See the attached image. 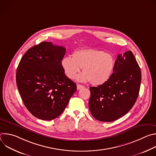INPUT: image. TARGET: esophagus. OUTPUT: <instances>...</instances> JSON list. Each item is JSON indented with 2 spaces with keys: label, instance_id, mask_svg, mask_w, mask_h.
Wrapping results in <instances>:
<instances>
[{
  "label": "esophagus",
  "instance_id": "obj_1",
  "mask_svg": "<svg viewBox=\"0 0 156 156\" xmlns=\"http://www.w3.org/2000/svg\"><path fill=\"white\" fill-rule=\"evenodd\" d=\"M84 86H83V85H81V84H77V90H81V89H83V88H84Z\"/></svg>",
  "mask_w": 156,
  "mask_h": 156
}]
</instances>
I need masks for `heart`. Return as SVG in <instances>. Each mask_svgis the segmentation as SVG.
Listing matches in <instances>:
<instances>
[{"mask_svg": "<svg viewBox=\"0 0 156 156\" xmlns=\"http://www.w3.org/2000/svg\"><path fill=\"white\" fill-rule=\"evenodd\" d=\"M114 57L104 51L83 49L74 51L72 58L64 57L62 60V68L68 78L75 79L82 68L83 73L79 77L81 81H89L94 86L107 82L112 76L115 66Z\"/></svg>", "mask_w": 156, "mask_h": 156, "instance_id": "1", "label": "heart"}]
</instances>
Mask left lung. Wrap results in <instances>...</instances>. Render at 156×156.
<instances>
[{"instance_id":"left-lung-1","label":"left lung","mask_w":156,"mask_h":156,"mask_svg":"<svg viewBox=\"0 0 156 156\" xmlns=\"http://www.w3.org/2000/svg\"><path fill=\"white\" fill-rule=\"evenodd\" d=\"M141 78V70L132 52L118 55L109 80L90 87L89 107L92 115L98 120L110 122L126 114L138 97Z\"/></svg>"}]
</instances>
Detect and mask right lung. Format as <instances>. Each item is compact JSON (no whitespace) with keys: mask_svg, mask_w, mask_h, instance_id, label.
<instances>
[{"mask_svg":"<svg viewBox=\"0 0 156 156\" xmlns=\"http://www.w3.org/2000/svg\"><path fill=\"white\" fill-rule=\"evenodd\" d=\"M66 49L42 42L27 51L16 70V81L23 102L34 117H58L65 109L76 85L65 75L62 60Z\"/></svg>","mask_w":156,"mask_h":156,"instance_id":"obj_1","label":"right lung"}]
</instances>
